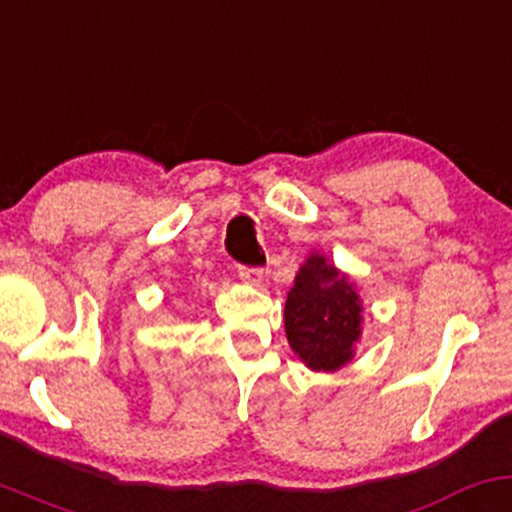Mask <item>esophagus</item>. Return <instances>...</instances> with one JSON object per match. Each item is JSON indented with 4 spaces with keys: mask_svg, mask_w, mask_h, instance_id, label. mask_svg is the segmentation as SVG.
<instances>
[{
    "mask_svg": "<svg viewBox=\"0 0 512 512\" xmlns=\"http://www.w3.org/2000/svg\"><path fill=\"white\" fill-rule=\"evenodd\" d=\"M239 278L249 285H261L263 283V271L258 266H239Z\"/></svg>",
    "mask_w": 512,
    "mask_h": 512,
    "instance_id": "esophagus-1",
    "label": "esophagus"
}]
</instances>
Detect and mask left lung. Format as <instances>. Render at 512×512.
<instances>
[{"label": "left lung", "instance_id": "8db88e82", "mask_svg": "<svg viewBox=\"0 0 512 512\" xmlns=\"http://www.w3.org/2000/svg\"><path fill=\"white\" fill-rule=\"evenodd\" d=\"M285 334L315 371H334L361 337V300L354 283L320 254L307 258L285 300Z\"/></svg>", "mask_w": 512, "mask_h": 512}]
</instances>
